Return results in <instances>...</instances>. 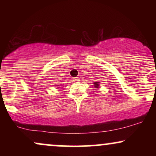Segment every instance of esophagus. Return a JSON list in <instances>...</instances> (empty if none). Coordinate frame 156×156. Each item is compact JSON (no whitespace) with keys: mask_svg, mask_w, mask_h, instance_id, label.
I'll list each match as a JSON object with an SVG mask.
<instances>
[{"mask_svg":"<svg viewBox=\"0 0 156 156\" xmlns=\"http://www.w3.org/2000/svg\"><path fill=\"white\" fill-rule=\"evenodd\" d=\"M73 80H74L75 82H76V81H79V80H80V78H73Z\"/></svg>","mask_w":156,"mask_h":156,"instance_id":"obj_1","label":"esophagus"}]
</instances>
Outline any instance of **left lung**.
<instances>
[{"instance_id":"1","label":"left lung","mask_w":156,"mask_h":156,"mask_svg":"<svg viewBox=\"0 0 156 156\" xmlns=\"http://www.w3.org/2000/svg\"><path fill=\"white\" fill-rule=\"evenodd\" d=\"M94 87H96V88H98V87H99V82H94Z\"/></svg>"}]
</instances>
